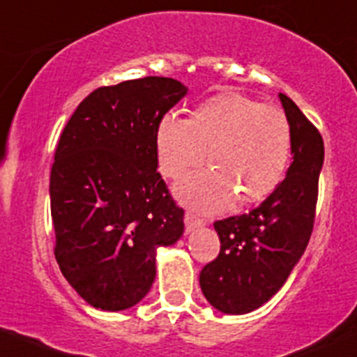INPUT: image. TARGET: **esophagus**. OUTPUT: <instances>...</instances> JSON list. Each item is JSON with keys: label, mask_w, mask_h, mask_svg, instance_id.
Returning a JSON list of instances; mask_svg holds the SVG:
<instances>
[{"label": "esophagus", "mask_w": 357, "mask_h": 357, "mask_svg": "<svg viewBox=\"0 0 357 357\" xmlns=\"http://www.w3.org/2000/svg\"><path fill=\"white\" fill-rule=\"evenodd\" d=\"M203 223H205V222H203L199 217H197V215H195V213H191V211H186V213H185L186 232H191V230L198 229V227H202Z\"/></svg>", "instance_id": "esophagus-1"}]
</instances>
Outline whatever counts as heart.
I'll return each instance as SVG.
<instances>
[{
	"mask_svg": "<svg viewBox=\"0 0 357 357\" xmlns=\"http://www.w3.org/2000/svg\"><path fill=\"white\" fill-rule=\"evenodd\" d=\"M159 171L179 178L205 158L211 169L183 179V202L213 213L236 202L250 205L276 190L291 155V125L271 105L225 91L199 103L190 120L167 115L155 134Z\"/></svg>",
	"mask_w": 357,
	"mask_h": 357,
	"instance_id": "heart-1",
	"label": "heart"
}]
</instances>
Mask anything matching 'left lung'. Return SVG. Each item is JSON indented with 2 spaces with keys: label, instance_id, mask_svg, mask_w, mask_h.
<instances>
[{
  "label": "left lung",
  "instance_id": "left-lung-1",
  "mask_svg": "<svg viewBox=\"0 0 357 357\" xmlns=\"http://www.w3.org/2000/svg\"><path fill=\"white\" fill-rule=\"evenodd\" d=\"M280 98L291 125L287 178L249 213L213 223L220 252L199 273L203 295L223 313H249L276 295L312 236L324 140L291 98Z\"/></svg>",
  "mask_w": 357,
  "mask_h": 357
}]
</instances>
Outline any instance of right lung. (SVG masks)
Segmentation results:
<instances>
[{"label":"right lung","mask_w":357,"mask_h":357,"mask_svg":"<svg viewBox=\"0 0 357 357\" xmlns=\"http://www.w3.org/2000/svg\"><path fill=\"white\" fill-rule=\"evenodd\" d=\"M186 91L159 76L101 86L62 130L50 169L54 254L95 308L139 303L154 283L155 249L183 236L185 210L158 172L155 134Z\"/></svg>","instance_id":"right-lung-1"}]
</instances>
